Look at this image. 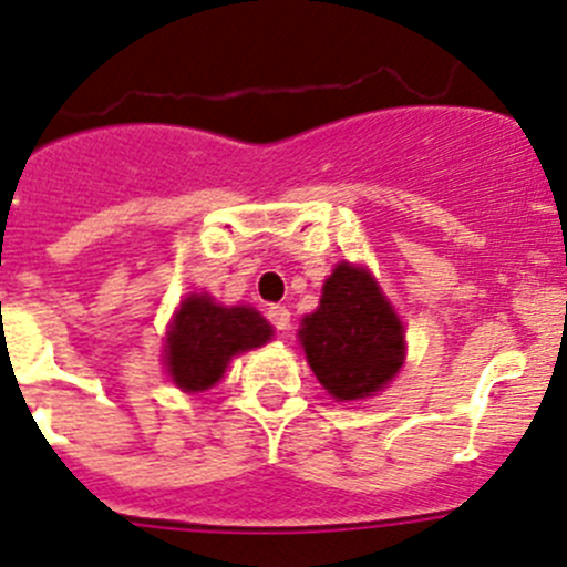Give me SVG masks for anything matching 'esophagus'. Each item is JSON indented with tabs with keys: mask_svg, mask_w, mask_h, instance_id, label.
Listing matches in <instances>:
<instances>
[{
	"mask_svg": "<svg viewBox=\"0 0 567 567\" xmlns=\"http://www.w3.org/2000/svg\"><path fill=\"white\" fill-rule=\"evenodd\" d=\"M268 319H271V324L277 330H288L290 328V310L285 308V305H271V308H268Z\"/></svg>",
	"mask_w": 567,
	"mask_h": 567,
	"instance_id": "obj_1",
	"label": "esophagus"
}]
</instances>
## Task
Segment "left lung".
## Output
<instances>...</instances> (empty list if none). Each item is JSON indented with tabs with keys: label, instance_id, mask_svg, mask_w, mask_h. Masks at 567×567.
Listing matches in <instances>:
<instances>
[{
	"label": "left lung",
	"instance_id": "left-lung-1",
	"mask_svg": "<svg viewBox=\"0 0 567 567\" xmlns=\"http://www.w3.org/2000/svg\"><path fill=\"white\" fill-rule=\"evenodd\" d=\"M299 341L310 370L336 401H361L384 390L404 364V324L367 268L339 262L319 308L302 319Z\"/></svg>",
	"mask_w": 567,
	"mask_h": 567
}]
</instances>
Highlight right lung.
<instances>
[{
	"label": "right lung",
	"instance_id": "add662e5",
	"mask_svg": "<svg viewBox=\"0 0 567 567\" xmlns=\"http://www.w3.org/2000/svg\"><path fill=\"white\" fill-rule=\"evenodd\" d=\"M271 324L248 305H217L208 293H188L166 330V372L183 392H203L223 379L237 353L271 341Z\"/></svg>",
	"mask_w": 567,
	"mask_h": 567
}]
</instances>
